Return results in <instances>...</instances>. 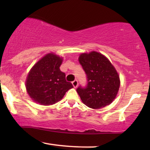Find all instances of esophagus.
Instances as JSON below:
<instances>
[{"mask_svg":"<svg viewBox=\"0 0 150 150\" xmlns=\"http://www.w3.org/2000/svg\"><path fill=\"white\" fill-rule=\"evenodd\" d=\"M72 84H73V87H75V88H76L77 86H78V81H77V80H75L74 81H73V82H72Z\"/></svg>","mask_w":150,"mask_h":150,"instance_id":"esophagus-1","label":"esophagus"}]
</instances>
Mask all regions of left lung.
Segmentation results:
<instances>
[{
  "instance_id": "1",
  "label": "left lung",
  "mask_w": 150,
  "mask_h": 150,
  "mask_svg": "<svg viewBox=\"0 0 150 150\" xmlns=\"http://www.w3.org/2000/svg\"><path fill=\"white\" fill-rule=\"evenodd\" d=\"M79 62L87 75V84L76 89L81 100L89 108L99 109L113 101L120 87L118 74L106 57L96 51L82 53Z\"/></svg>"
}]
</instances>
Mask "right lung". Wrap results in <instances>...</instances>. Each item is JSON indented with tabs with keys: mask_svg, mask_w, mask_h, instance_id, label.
Instances as JSON below:
<instances>
[{
	"mask_svg": "<svg viewBox=\"0 0 150 150\" xmlns=\"http://www.w3.org/2000/svg\"><path fill=\"white\" fill-rule=\"evenodd\" d=\"M62 61L56 54L48 53L32 67L26 80V89L32 100L45 106L54 104L73 88L60 70Z\"/></svg>",
	"mask_w": 150,
	"mask_h": 150,
	"instance_id": "obj_1",
	"label": "right lung"
}]
</instances>
